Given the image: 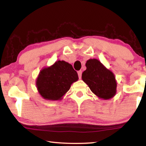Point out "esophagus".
Here are the masks:
<instances>
[{
    "label": "esophagus",
    "instance_id": "34e87169",
    "mask_svg": "<svg viewBox=\"0 0 146 146\" xmlns=\"http://www.w3.org/2000/svg\"><path fill=\"white\" fill-rule=\"evenodd\" d=\"M78 78L80 79L81 77H82V71H78Z\"/></svg>",
    "mask_w": 146,
    "mask_h": 146
}]
</instances>
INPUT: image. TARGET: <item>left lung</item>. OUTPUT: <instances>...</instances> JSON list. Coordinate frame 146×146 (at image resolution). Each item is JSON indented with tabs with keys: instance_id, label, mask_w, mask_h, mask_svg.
I'll return each mask as SVG.
<instances>
[{
	"instance_id": "left-lung-1",
	"label": "left lung",
	"mask_w": 146,
	"mask_h": 146,
	"mask_svg": "<svg viewBox=\"0 0 146 146\" xmlns=\"http://www.w3.org/2000/svg\"><path fill=\"white\" fill-rule=\"evenodd\" d=\"M86 70L82 78L91 91L98 97L110 99L116 93L117 82L113 73L97 59H90L86 64Z\"/></svg>"
}]
</instances>
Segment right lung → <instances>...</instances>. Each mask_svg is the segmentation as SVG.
<instances>
[{"label": "right lung", "mask_w": 146, "mask_h": 146, "mask_svg": "<svg viewBox=\"0 0 146 146\" xmlns=\"http://www.w3.org/2000/svg\"><path fill=\"white\" fill-rule=\"evenodd\" d=\"M78 78L77 73L70 64L58 60L40 71L36 84L44 98L56 100L61 99Z\"/></svg>", "instance_id": "obj_1"}]
</instances>
